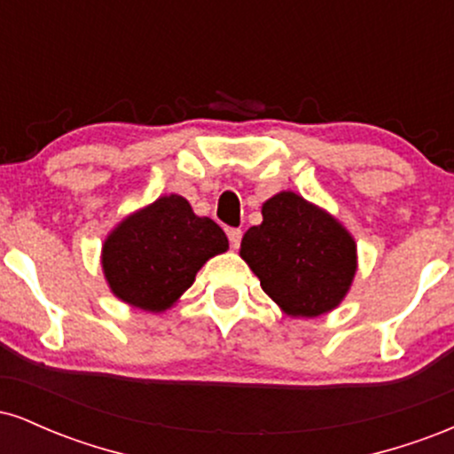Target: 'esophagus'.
<instances>
[{"mask_svg":"<svg viewBox=\"0 0 454 454\" xmlns=\"http://www.w3.org/2000/svg\"><path fill=\"white\" fill-rule=\"evenodd\" d=\"M241 239H243V232L239 231V228H231V231H228V241H231L232 249H237L239 245H241Z\"/></svg>","mask_w":454,"mask_h":454,"instance_id":"1","label":"esophagus"}]
</instances>
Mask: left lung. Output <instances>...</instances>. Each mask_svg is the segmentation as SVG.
I'll return each mask as SVG.
<instances>
[{
    "instance_id": "1",
    "label": "left lung",
    "mask_w": 454,
    "mask_h": 454,
    "mask_svg": "<svg viewBox=\"0 0 454 454\" xmlns=\"http://www.w3.org/2000/svg\"><path fill=\"white\" fill-rule=\"evenodd\" d=\"M241 256L286 314L314 317L340 305L356 273V245L325 211L293 192L262 205V223L241 241Z\"/></svg>"
}]
</instances>
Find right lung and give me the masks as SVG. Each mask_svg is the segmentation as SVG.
<instances>
[{
    "instance_id": "right-lung-1",
    "label": "right lung",
    "mask_w": 454,
    "mask_h": 454,
    "mask_svg": "<svg viewBox=\"0 0 454 454\" xmlns=\"http://www.w3.org/2000/svg\"><path fill=\"white\" fill-rule=\"evenodd\" d=\"M228 249L226 234L198 217L181 196H161L114 228L102 267L111 290L145 311L170 307L194 284L202 264Z\"/></svg>"
}]
</instances>
